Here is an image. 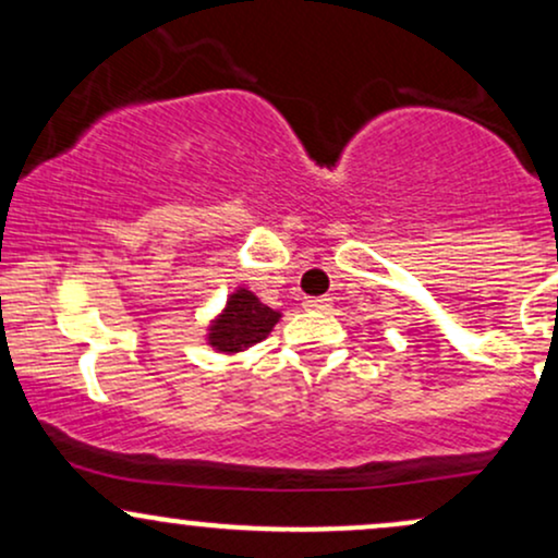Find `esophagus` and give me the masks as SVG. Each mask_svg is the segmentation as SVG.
<instances>
[{
  "label": "esophagus",
  "mask_w": 558,
  "mask_h": 558,
  "mask_svg": "<svg viewBox=\"0 0 558 558\" xmlns=\"http://www.w3.org/2000/svg\"><path fill=\"white\" fill-rule=\"evenodd\" d=\"M304 310H310V312H328L330 310V299H325V296L304 299Z\"/></svg>",
  "instance_id": "obj_1"
}]
</instances>
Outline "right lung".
Masks as SVG:
<instances>
[{
	"instance_id": "1",
	"label": "right lung",
	"mask_w": 558,
	"mask_h": 558,
	"mask_svg": "<svg viewBox=\"0 0 558 558\" xmlns=\"http://www.w3.org/2000/svg\"><path fill=\"white\" fill-rule=\"evenodd\" d=\"M278 310L262 304L257 293L239 286L228 296L220 315L209 323L207 343L220 354H241V351L252 349L254 343L265 341L278 325Z\"/></svg>"
}]
</instances>
